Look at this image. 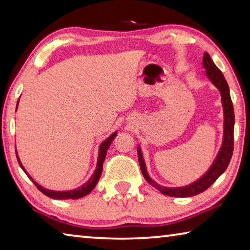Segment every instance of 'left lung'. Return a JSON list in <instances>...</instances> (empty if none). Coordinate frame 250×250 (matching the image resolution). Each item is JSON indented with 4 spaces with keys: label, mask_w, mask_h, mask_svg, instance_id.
<instances>
[{
    "label": "left lung",
    "mask_w": 250,
    "mask_h": 250,
    "mask_svg": "<svg viewBox=\"0 0 250 250\" xmlns=\"http://www.w3.org/2000/svg\"><path fill=\"white\" fill-rule=\"evenodd\" d=\"M203 67H204L206 77L210 80V83L217 88L219 94L222 97V105L224 113V124H223V140L222 146L219 147L216 158L214 159L211 166L208 167L204 174L200 179L194 181L193 183L182 186V188H167L156 183L151 179L149 173L146 170V161L143 159V153L141 146H138V158L140 163L141 172L145 179L149 184L155 188L164 195L173 196V197H189L197 195L202 192H204L209 186L221 176L228 167L230 162L232 149H234V125H235V116H234V107L230 99L229 87L226 82L225 77L221 70L217 68V66L214 64L213 59L210 58L209 54L204 53L203 56Z\"/></svg>",
    "instance_id": "obj_1"
}]
</instances>
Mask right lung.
Here are the masks:
<instances>
[{
    "label": "right lung",
    "instance_id": "right-lung-1",
    "mask_svg": "<svg viewBox=\"0 0 250 250\" xmlns=\"http://www.w3.org/2000/svg\"><path fill=\"white\" fill-rule=\"evenodd\" d=\"M18 105H19V101H18ZM18 105H16V110H18ZM117 131L115 132L111 133L109 135V137L105 139V140L101 143L99 146V152H98V159H97V166L94 173H92V175L90 176V179L88 180L86 183H83L82 186H79L77 188H74V189H70V191H53V189H48V188H45L44 186L40 185L37 183L36 181H34L32 179V176L28 174V172L25 170V167H23L22 162H21V160L19 158V154L18 152H16V158H18L19 161V164L20 167H22V170L26 173V175L29 177V180H31L34 184L36 185V188L40 189V191L44 194V195L48 196L50 198H54V200H77V198L80 197H83L89 194L92 189L96 188L97 183H98V181L101 176V173H103V166H104V161L105 159V155H107V152L110 145H111L113 139L117 137Z\"/></svg>",
    "mask_w": 250,
    "mask_h": 250
}]
</instances>
